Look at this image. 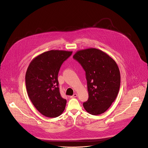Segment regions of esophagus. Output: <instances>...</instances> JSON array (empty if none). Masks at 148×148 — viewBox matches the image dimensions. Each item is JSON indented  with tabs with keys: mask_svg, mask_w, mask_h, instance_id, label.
I'll return each mask as SVG.
<instances>
[{
	"mask_svg": "<svg viewBox=\"0 0 148 148\" xmlns=\"http://www.w3.org/2000/svg\"><path fill=\"white\" fill-rule=\"evenodd\" d=\"M77 96V93H75V94H73L72 96H70V98H75V97H76Z\"/></svg>",
	"mask_w": 148,
	"mask_h": 148,
	"instance_id": "esophagus-1",
	"label": "esophagus"
}]
</instances>
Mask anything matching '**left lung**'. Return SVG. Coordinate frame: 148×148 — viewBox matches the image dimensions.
Masks as SVG:
<instances>
[{"mask_svg":"<svg viewBox=\"0 0 148 148\" xmlns=\"http://www.w3.org/2000/svg\"><path fill=\"white\" fill-rule=\"evenodd\" d=\"M85 71L89 98L83 103L92 115L104 113L117 97L120 72L116 62L106 52L94 48L78 51L73 56Z\"/></svg>","mask_w":148,"mask_h":148,"instance_id":"1","label":"left lung"}]
</instances>
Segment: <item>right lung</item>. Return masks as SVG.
I'll use <instances>...</instances> for the list:
<instances>
[{
  "label": "right lung",
  "mask_w": 148,
  "mask_h": 148,
  "mask_svg": "<svg viewBox=\"0 0 148 148\" xmlns=\"http://www.w3.org/2000/svg\"><path fill=\"white\" fill-rule=\"evenodd\" d=\"M72 51L51 50L35 57L25 73L28 95L42 115L57 117L63 112L66 100L60 93L58 76L60 66Z\"/></svg>",
  "instance_id": "1"
}]
</instances>
